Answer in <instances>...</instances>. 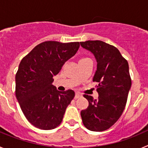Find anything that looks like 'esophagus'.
Wrapping results in <instances>:
<instances>
[{"mask_svg": "<svg viewBox=\"0 0 148 148\" xmlns=\"http://www.w3.org/2000/svg\"><path fill=\"white\" fill-rule=\"evenodd\" d=\"M82 93H80V92H75V99H78V98L82 97Z\"/></svg>", "mask_w": 148, "mask_h": 148, "instance_id": "1", "label": "esophagus"}]
</instances>
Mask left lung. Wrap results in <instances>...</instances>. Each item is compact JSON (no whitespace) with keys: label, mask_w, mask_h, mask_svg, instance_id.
I'll return each mask as SVG.
<instances>
[{"label":"left lung","mask_w":148,"mask_h":148,"mask_svg":"<svg viewBox=\"0 0 148 148\" xmlns=\"http://www.w3.org/2000/svg\"><path fill=\"white\" fill-rule=\"evenodd\" d=\"M81 46L90 51L97 61L92 81L99 98L84 95L88 100L87 109L81 111L84 125L92 131H104L118 121L126 106L131 78L127 61L114 46L101 40H87Z\"/></svg>","instance_id":"1"}]
</instances>
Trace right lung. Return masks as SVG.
<instances>
[{"instance_id": "obj_1", "label": "right lung", "mask_w": 148, "mask_h": 148, "mask_svg": "<svg viewBox=\"0 0 148 148\" xmlns=\"http://www.w3.org/2000/svg\"><path fill=\"white\" fill-rule=\"evenodd\" d=\"M79 46V42L44 41L21 61L15 75V95L25 117L35 127L52 130L62 121L75 92L57 90L53 85V76Z\"/></svg>"}]
</instances>
